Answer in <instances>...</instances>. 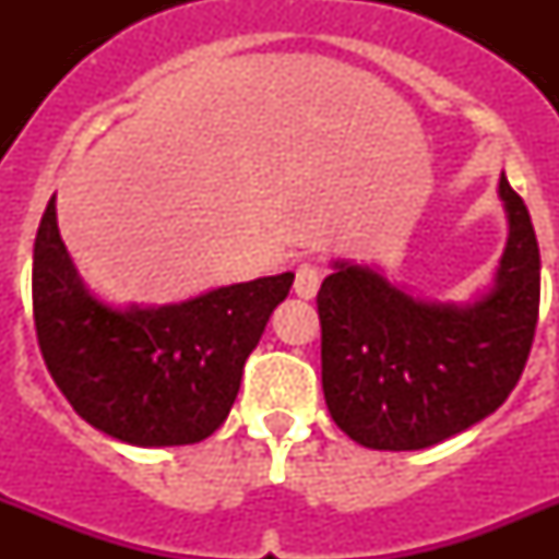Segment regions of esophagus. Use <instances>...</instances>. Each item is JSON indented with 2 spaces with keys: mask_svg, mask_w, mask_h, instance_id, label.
Masks as SVG:
<instances>
[{
  "mask_svg": "<svg viewBox=\"0 0 559 559\" xmlns=\"http://www.w3.org/2000/svg\"><path fill=\"white\" fill-rule=\"evenodd\" d=\"M319 285H322V271L316 269L313 263H302L296 269L294 276V294L299 299H313L319 294Z\"/></svg>",
  "mask_w": 559,
  "mask_h": 559,
  "instance_id": "obj_1",
  "label": "esophagus"
}]
</instances>
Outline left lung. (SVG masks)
I'll return each mask as SVG.
<instances>
[{"instance_id": "1", "label": "left lung", "mask_w": 559, "mask_h": 559, "mask_svg": "<svg viewBox=\"0 0 559 559\" xmlns=\"http://www.w3.org/2000/svg\"><path fill=\"white\" fill-rule=\"evenodd\" d=\"M498 192L510 240L496 285L476 302H423L353 263H335L319 288L324 400L358 445H437L490 417L521 380L540 310V251L507 176Z\"/></svg>"}]
</instances>
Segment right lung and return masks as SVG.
<instances>
[{"instance_id":"add662e5","label":"right lung","mask_w":559,"mask_h":559,"mask_svg":"<svg viewBox=\"0 0 559 559\" xmlns=\"http://www.w3.org/2000/svg\"><path fill=\"white\" fill-rule=\"evenodd\" d=\"M294 274L165 308H111L69 260L49 199L33 249V319L49 374L88 426L140 448L192 445L224 426L243 364Z\"/></svg>"}]
</instances>
